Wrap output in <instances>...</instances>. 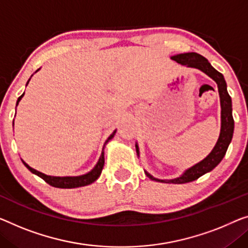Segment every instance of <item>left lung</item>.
<instances>
[{"mask_svg": "<svg viewBox=\"0 0 248 248\" xmlns=\"http://www.w3.org/2000/svg\"><path fill=\"white\" fill-rule=\"evenodd\" d=\"M171 60L176 61L177 63L187 66V68H194L201 70L205 75L215 81L218 88L219 100H220V132L219 137L217 139L216 145L214 146L213 150L210 151L208 156L204 158L202 161L197 162L190 168L185 170L179 177H176L173 179H159L150 175L149 172L145 170V173L148 178L155 182L166 183V184H186L194 182L198 179L199 177L205 175V173L212 171L219 162L223 160V158L226 154L227 148L232 141V134H234V119H232V98L228 94L227 84L224 79V76L220 72L217 71L213 65L209 63L208 60L202 55L196 52L188 53H179L170 57ZM136 150L139 156V146L136 142Z\"/></svg>", "mask_w": 248, "mask_h": 248, "instance_id": "obj_1", "label": "left lung"}]
</instances>
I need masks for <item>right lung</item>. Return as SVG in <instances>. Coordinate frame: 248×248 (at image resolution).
I'll return each instance as SVG.
<instances>
[{
  "label": "right lung",
  "instance_id": "1",
  "mask_svg": "<svg viewBox=\"0 0 248 248\" xmlns=\"http://www.w3.org/2000/svg\"><path fill=\"white\" fill-rule=\"evenodd\" d=\"M39 70L40 69L36 70L35 73L38 72ZM30 80H31V78H30L29 81ZM29 81L27 82V86L29 84ZM23 95H24V93L18 97L17 101H16V106L18 105V102L21 101V99L23 98ZM13 127H14V120H13ZM116 132H117V129L112 132L111 135L108 137V139H107L106 142H105V146L110 141V140L113 138L114 135H116ZM105 146H103V149H105ZM103 149H102L101 156H100V158H99V160L97 162V165H95L94 167L92 168L89 172L84 173V175H80V176H65V177L49 176V175H46V173H43V172H40L38 170H35V169H33L32 167H30V166L24 160H22V162H23L25 167H27L30 171H31L32 173H34V175H36V176L41 177L44 182L51 185V186L57 187V188H78V187H83V186H87V185H90L92 183H94L95 180H97L99 177H100L102 168H103V165H105V151H103Z\"/></svg>",
  "mask_w": 248,
  "mask_h": 248
}]
</instances>
